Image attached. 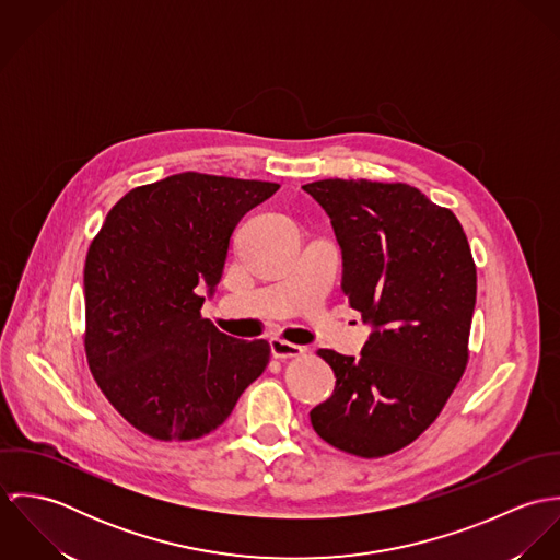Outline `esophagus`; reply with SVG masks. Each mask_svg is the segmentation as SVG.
<instances>
[{
  "label": "esophagus",
  "instance_id": "esophagus-1",
  "mask_svg": "<svg viewBox=\"0 0 560 560\" xmlns=\"http://www.w3.org/2000/svg\"><path fill=\"white\" fill-rule=\"evenodd\" d=\"M269 349H271V355L278 358V360H289V358H300L304 355V347L300 345H293V342H287L282 338H271L269 340Z\"/></svg>",
  "mask_w": 560,
  "mask_h": 560
}]
</instances>
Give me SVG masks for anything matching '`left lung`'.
Listing matches in <instances>:
<instances>
[{
    "mask_svg": "<svg viewBox=\"0 0 560 560\" xmlns=\"http://www.w3.org/2000/svg\"><path fill=\"white\" fill-rule=\"evenodd\" d=\"M342 254V291L371 325L362 355L319 349L334 395L311 411L327 444L384 457L442 411L468 364L477 267L453 211L405 183L325 178L304 185Z\"/></svg>",
    "mask_w": 560,
    "mask_h": 560,
    "instance_id": "left-lung-1",
    "label": "left lung"
}]
</instances>
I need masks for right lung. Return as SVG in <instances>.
<instances>
[{
    "mask_svg": "<svg viewBox=\"0 0 560 560\" xmlns=\"http://www.w3.org/2000/svg\"><path fill=\"white\" fill-rule=\"evenodd\" d=\"M280 185L198 172L122 196L83 267L85 355L118 413L155 440L218 429L265 371L269 345L220 331L200 311L222 282L241 218Z\"/></svg>",
    "mask_w": 560,
    "mask_h": 560,
    "instance_id": "obj_1",
    "label": "right lung"
}]
</instances>
